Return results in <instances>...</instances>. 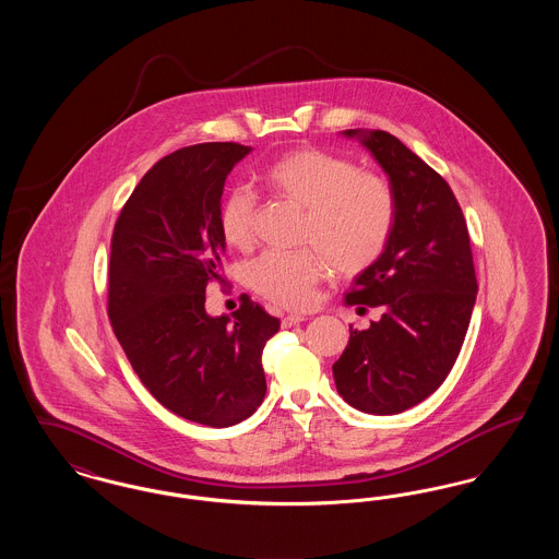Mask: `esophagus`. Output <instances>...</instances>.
<instances>
[{
	"label": "esophagus",
	"mask_w": 559,
	"mask_h": 559,
	"mask_svg": "<svg viewBox=\"0 0 559 559\" xmlns=\"http://www.w3.org/2000/svg\"><path fill=\"white\" fill-rule=\"evenodd\" d=\"M304 320H306V317H301V314H287V317H283L281 324L287 329V326H295V324H299Z\"/></svg>",
	"instance_id": "34e87169"
}]
</instances>
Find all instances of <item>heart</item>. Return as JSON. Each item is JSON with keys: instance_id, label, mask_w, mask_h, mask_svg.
Instances as JSON below:
<instances>
[{"instance_id": "b5f03b06", "label": "heart", "mask_w": 559, "mask_h": 559, "mask_svg": "<svg viewBox=\"0 0 559 559\" xmlns=\"http://www.w3.org/2000/svg\"><path fill=\"white\" fill-rule=\"evenodd\" d=\"M264 187L301 210V240L314 249L266 251L247 266L251 289L285 308H306L324 272V260L342 274L371 267L385 251L396 226V192L388 178L362 171L354 160L299 148L270 160L262 169ZM255 199L247 188H233L217 212V226L230 247L253 242Z\"/></svg>"}]
</instances>
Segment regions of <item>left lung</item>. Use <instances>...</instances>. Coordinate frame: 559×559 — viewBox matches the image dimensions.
Returning <instances> with one entry per match:
<instances>
[{
  "mask_svg": "<svg viewBox=\"0 0 559 559\" xmlns=\"http://www.w3.org/2000/svg\"><path fill=\"white\" fill-rule=\"evenodd\" d=\"M360 138L396 192V226L383 255L360 272L347 306L381 308L369 329L349 326L333 365L340 396L371 415H396L449 377L461 352L478 281L469 233L447 180L396 135L346 130Z\"/></svg>",
  "mask_w": 559,
  "mask_h": 559,
  "instance_id": "1",
  "label": "left lung"
}]
</instances>
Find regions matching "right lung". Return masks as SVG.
<instances>
[{"label": "right lung", "instance_id": "1", "mask_svg": "<svg viewBox=\"0 0 559 559\" xmlns=\"http://www.w3.org/2000/svg\"><path fill=\"white\" fill-rule=\"evenodd\" d=\"M249 153L205 142L163 157L133 188L110 239L112 331L144 388L201 426H235L258 411L262 352L281 326L249 297L233 319L205 310L207 285L222 281L224 182Z\"/></svg>", "mask_w": 559, "mask_h": 559}]
</instances>
